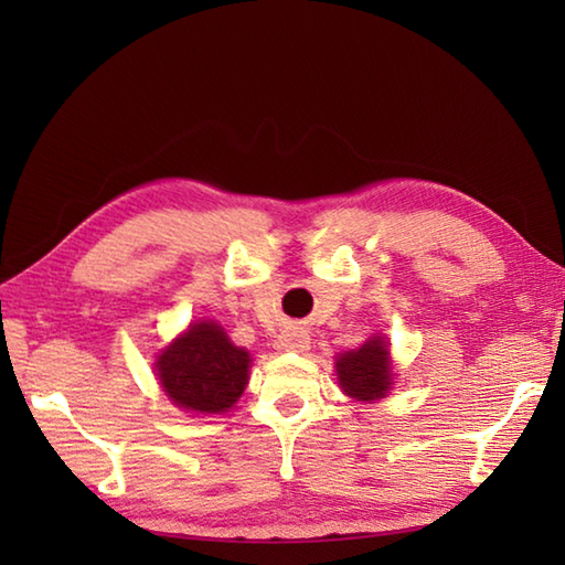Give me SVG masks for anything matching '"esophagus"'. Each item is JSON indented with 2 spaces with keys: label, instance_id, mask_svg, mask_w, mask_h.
Returning <instances> with one entry per match:
<instances>
[{
  "label": "esophagus",
  "instance_id": "obj_1",
  "mask_svg": "<svg viewBox=\"0 0 565 565\" xmlns=\"http://www.w3.org/2000/svg\"><path fill=\"white\" fill-rule=\"evenodd\" d=\"M310 347V338L308 332L296 328V326H289L284 328L279 332V338H276V350L279 352H306Z\"/></svg>",
  "mask_w": 565,
  "mask_h": 565
}]
</instances>
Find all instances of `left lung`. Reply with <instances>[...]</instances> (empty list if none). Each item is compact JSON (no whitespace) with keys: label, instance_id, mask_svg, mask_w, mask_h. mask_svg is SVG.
Wrapping results in <instances>:
<instances>
[{"label":"left lung","instance_id":"left-lung-1","mask_svg":"<svg viewBox=\"0 0 565 565\" xmlns=\"http://www.w3.org/2000/svg\"><path fill=\"white\" fill-rule=\"evenodd\" d=\"M388 342L374 338L356 352L338 356V381L347 395L356 401H379L391 388Z\"/></svg>","mask_w":565,"mask_h":565}]
</instances>
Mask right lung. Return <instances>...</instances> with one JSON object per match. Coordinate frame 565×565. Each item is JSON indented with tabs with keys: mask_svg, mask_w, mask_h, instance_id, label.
Returning a JSON list of instances; mask_svg holds the SVG:
<instances>
[{
	"mask_svg": "<svg viewBox=\"0 0 565 565\" xmlns=\"http://www.w3.org/2000/svg\"><path fill=\"white\" fill-rule=\"evenodd\" d=\"M249 354L239 350L221 326L201 320L158 359L164 393L186 411L225 413L247 386Z\"/></svg>",
	"mask_w": 565,
	"mask_h": 565,
	"instance_id": "1",
	"label": "right lung"
}]
</instances>
